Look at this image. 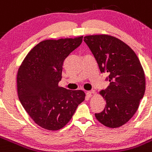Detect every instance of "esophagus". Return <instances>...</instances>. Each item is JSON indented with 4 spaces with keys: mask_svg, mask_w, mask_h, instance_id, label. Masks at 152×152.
<instances>
[{
    "mask_svg": "<svg viewBox=\"0 0 152 152\" xmlns=\"http://www.w3.org/2000/svg\"><path fill=\"white\" fill-rule=\"evenodd\" d=\"M95 93V91H94V90H91V91H87L86 94H87V96L88 97H91L92 96H93V93Z\"/></svg>",
    "mask_w": 152,
    "mask_h": 152,
    "instance_id": "esophagus-1",
    "label": "esophagus"
}]
</instances>
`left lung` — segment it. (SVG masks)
Segmentation results:
<instances>
[{
	"label": "left lung",
	"instance_id": "left-lung-1",
	"mask_svg": "<svg viewBox=\"0 0 152 152\" xmlns=\"http://www.w3.org/2000/svg\"><path fill=\"white\" fill-rule=\"evenodd\" d=\"M83 41L98 63L100 72L108 74L110 83L99 94L106 101L102 112L95 114L104 126L117 128L131 119L145 90V77L140 59L124 41L108 34H94Z\"/></svg>",
	"mask_w": 152,
	"mask_h": 152
}]
</instances>
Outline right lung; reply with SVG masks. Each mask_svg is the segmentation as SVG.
Instances as JSON below:
<instances>
[{
  "instance_id": "add662e5",
  "label": "right lung",
  "mask_w": 152,
  "mask_h": 152,
  "mask_svg": "<svg viewBox=\"0 0 152 152\" xmlns=\"http://www.w3.org/2000/svg\"><path fill=\"white\" fill-rule=\"evenodd\" d=\"M82 40L79 36L41 41L29 51L18 70L19 101L34 123L46 130L64 127L85 99L83 90L59 86L64 61Z\"/></svg>"
}]
</instances>
